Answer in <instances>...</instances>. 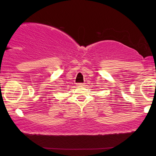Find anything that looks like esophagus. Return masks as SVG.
<instances>
[{
  "instance_id": "obj_1",
  "label": "esophagus",
  "mask_w": 156,
  "mask_h": 156,
  "mask_svg": "<svg viewBox=\"0 0 156 156\" xmlns=\"http://www.w3.org/2000/svg\"><path fill=\"white\" fill-rule=\"evenodd\" d=\"M77 84V86H84V83H78V84Z\"/></svg>"
}]
</instances>
